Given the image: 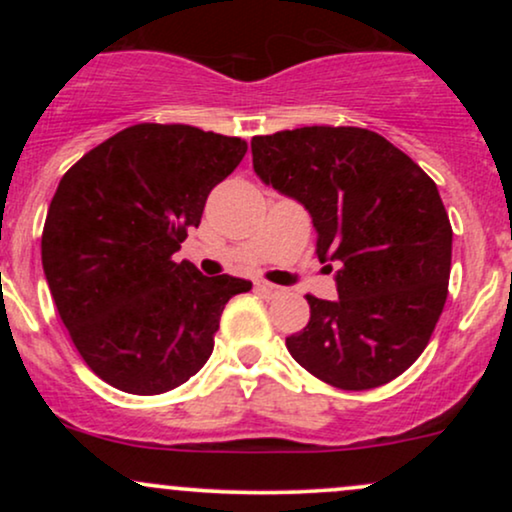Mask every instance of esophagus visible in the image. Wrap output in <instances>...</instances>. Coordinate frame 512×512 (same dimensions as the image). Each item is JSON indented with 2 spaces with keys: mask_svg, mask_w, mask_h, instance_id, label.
I'll return each instance as SVG.
<instances>
[{
  "mask_svg": "<svg viewBox=\"0 0 512 512\" xmlns=\"http://www.w3.org/2000/svg\"><path fill=\"white\" fill-rule=\"evenodd\" d=\"M257 291H260L262 296H267V298H274V296H279V293H281L279 286L269 284V281H260V284H257Z\"/></svg>",
  "mask_w": 512,
  "mask_h": 512,
  "instance_id": "34e87169",
  "label": "esophagus"
}]
</instances>
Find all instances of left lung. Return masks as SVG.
I'll use <instances>...</instances> for the list:
<instances>
[{
  "label": "left lung",
  "mask_w": 512,
  "mask_h": 512,
  "mask_svg": "<svg viewBox=\"0 0 512 512\" xmlns=\"http://www.w3.org/2000/svg\"><path fill=\"white\" fill-rule=\"evenodd\" d=\"M252 168L308 209L315 255L339 264V298L305 296L310 322L286 337L289 354L339 390L395 380L426 349L448 298L452 228L436 182L361 127L252 137Z\"/></svg>",
  "instance_id": "left-lung-1"
}]
</instances>
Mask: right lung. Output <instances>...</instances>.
<instances>
[{
	"label": "right lung",
	"mask_w": 512,
	"mask_h": 512,
	"mask_svg": "<svg viewBox=\"0 0 512 512\" xmlns=\"http://www.w3.org/2000/svg\"><path fill=\"white\" fill-rule=\"evenodd\" d=\"M238 137L142 122L64 173L43 228V269L86 366L129 395H161L214 351L226 303L252 289L173 252L209 192L243 161Z\"/></svg>",
	"instance_id": "right-lung-1"
}]
</instances>
